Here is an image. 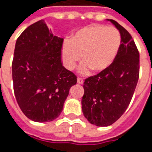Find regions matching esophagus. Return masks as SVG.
Returning <instances> with one entry per match:
<instances>
[{
	"instance_id": "1",
	"label": "esophagus",
	"mask_w": 152,
	"mask_h": 152,
	"mask_svg": "<svg viewBox=\"0 0 152 152\" xmlns=\"http://www.w3.org/2000/svg\"><path fill=\"white\" fill-rule=\"evenodd\" d=\"M77 83H78V84H83V79L81 78H78V79H77Z\"/></svg>"
}]
</instances>
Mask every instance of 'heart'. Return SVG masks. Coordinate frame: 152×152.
<instances>
[{
	"mask_svg": "<svg viewBox=\"0 0 152 152\" xmlns=\"http://www.w3.org/2000/svg\"><path fill=\"white\" fill-rule=\"evenodd\" d=\"M121 34L113 27L94 25L82 28L63 45L61 57L66 69L72 70L83 61L80 74H89L92 70L100 73L107 69L117 57L121 45Z\"/></svg>",
	"mask_w": 152,
	"mask_h": 152,
	"instance_id": "1",
	"label": "heart"
}]
</instances>
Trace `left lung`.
Returning <instances> with one entry per match:
<instances>
[{
	"label": "left lung",
	"instance_id": "left-lung-1",
	"mask_svg": "<svg viewBox=\"0 0 152 152\" xmlns=\"http://www.w3.org/2000/svg\"><path fill=\"white\" fill-rule=\"evenodd\" d=\"M121 34L118 55L107 69L83 83L82 110L91 124L112 125L125 113L139 78V53L132 37L118 22L106 19Z\"/></svg>",
	"mask_w": 152,
	"mask_h": 152
}]
</instances>
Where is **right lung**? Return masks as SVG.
Masks as SVG:
<instances>
[{
  "mask_svg": "<svg viewBox=\"0 0 152 152\" xmlns=\"http://www.w3.org/2000/svg\"><path fill=\"white\" fill-rule=\"evenodd\" d=\"M63 39L54 35L44 20L22 32L12 62L14 93L20 108L37 122L58 118L77 78L61 63Z\"/></svg>",
  "mask_w": 152,
  "mask_h": 152,
  "instance_id": "right-lung-1",
  "label": "right lung"
}]
</instances>
